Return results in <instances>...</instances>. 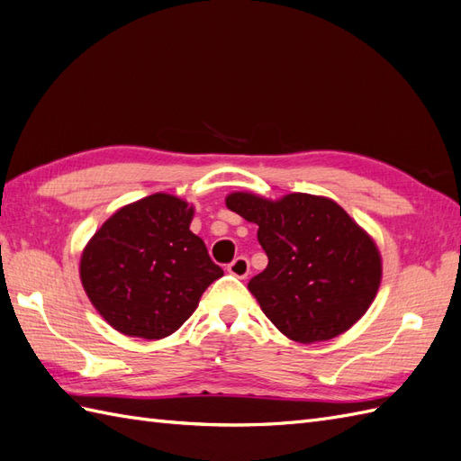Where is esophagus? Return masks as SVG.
Instances as JSON below:
<instances>
[{
  "instance_id": "esophagus-1",
  "label": "esophagus",
  "mask_w": 461,
  "mask_h": 461,
  "mask_svg": "<svg viewBox=\"0 0 461 461\" xmlns=\"http://www.w3.org/2000/svg\"><path fill=\"white\" fill-rule=\"evenodd\" d=\"M229 272H230L234 277L244 279L246 276L250 274V262H249V258H244V256L234 258V260L229 264Z\"/></svg>"
}]
</instances>
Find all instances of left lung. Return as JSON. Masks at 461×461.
Wrapping results in <instances>:
<instances>
[{
  "label": "left lung",
  "mask_w": 461,
  "mask_h": 461,
  "mask_svg": "<svg viewBox=\"0 0 461 461\" xmlns=\"http://www.w3.org/2000/svg\"><path fill=\"white\" fill-rule=\"evenodd\" d=\"M227 207L258 224L267 266L249 289L279 332L312 344L364 317L381 284V256L339 203L309 194L272 201L237 192Z\"/></svg>",
  "instance_id": "left-lung-1"
}]
</instances>
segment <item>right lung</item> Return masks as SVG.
Here are the masks:
<instances>
[{
    "mask_svg": "<svg viewBox=\"0 0 461 461\" xmlns=\"http://www.w3.org/2000/svg\"><path fill=\"white\" fill-rule=\"evenodd\" d=\"M194 207L154 194L121 207L82 252L80 277L92 305L115 330L146 340L170 336L222 276L189 230Z\"/></svg>",
    "mask_w": 461,
    "mask_h": 461,
    "instance_id": "obj_1",
    "label": "right lung"
}]
</instances>
